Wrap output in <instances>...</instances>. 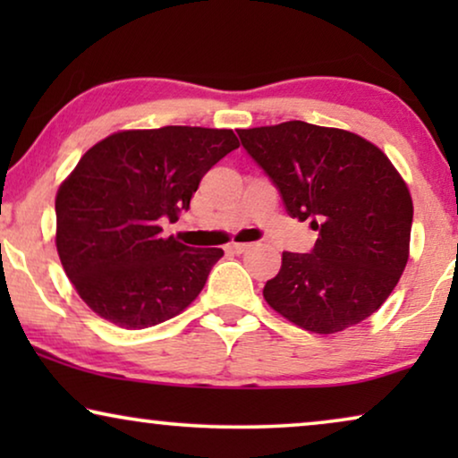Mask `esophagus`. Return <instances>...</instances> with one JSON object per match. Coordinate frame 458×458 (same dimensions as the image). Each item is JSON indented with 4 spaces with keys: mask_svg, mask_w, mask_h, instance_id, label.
Instances as JSON below:
<instances>
[{
    "mask_svg": "<svg viewBox=\"0 0 458 458\" xmlns=\"http://www.w3.org/2000/svg\"><path fill=\"white\" fill-rule=\"evenodd\" d=\"M248 248H250V243H240V242H233V243H229V246H227L231 254H243Z\"/></svg>",
    "mask_w": 458,
    "mask_h": 458,
    "instance_id": "obj_1",
    "label": "esophagus"
}]
</instances>
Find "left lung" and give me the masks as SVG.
Masks as SVG:
<instances>
[{
    "label": "left lung",
    "instance_id": "left-lung-1",
    "mask_svg": "<svg viewBox=\"0 0 458 458\" xmlns=\"http://www.w3.org/2000/svg\"><path fill=\"white\" fill-rule=\"evenodd\" d=\"M237 135L287 215L318 231L310 254L284 252L262 290L268 306L323 335L365 321L409 260L412 199L400 173L377 146L344 129L290 121Z\"/></svg>",
    "mask_w": 458,
    "mask_h": 458
}]
</instances>
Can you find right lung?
<instances>
[{
    "label": "right lung",
    "instance_id": "obj_1",
    "mask_svg": "<svg viewBox=\"0 0 458 458\" xmlns=\"http://www.w3.org/2000/svg\"><path fill=\"white\" fill-rule=\"evenodd\" d=\"M240 148L231 129L118 131L87 149L55 196V248L83 302L123 329L185 310L223 256L162 237L199 181Z\"/></svg>",
    "mask_w": 458,
    "mask_h": 458
}]
</instances>
